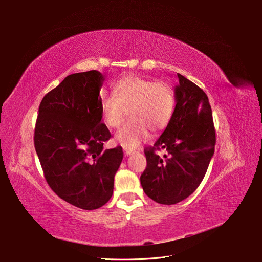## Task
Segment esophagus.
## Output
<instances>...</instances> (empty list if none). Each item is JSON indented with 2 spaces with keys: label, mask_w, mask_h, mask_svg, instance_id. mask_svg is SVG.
Masks as SVG:
<instances>
[{
  "label": "esophagus",
  "mask_w": 262,
  "mask_h": 262,
  "mask_svg": "<svg viewBox=\"0 0 262 262\" xmlns=\"http://www.w3.org/2000/svg\"><path fill=\"white\" fill-rule=\"evenodd\" d=\"M124 153L126 154V155H130V154H134V153H136V151L135 150H132V149H124Z\"/></svg>",
  "instance_id": "esophagus-1"
}]
</instances>
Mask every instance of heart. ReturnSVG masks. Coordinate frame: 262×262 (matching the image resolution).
Instances as JSON below:
<instances>
[{"mask_svg": "<svg viewBox=\"0 0 262 262\" xmlns=\"http://www.w3.org/2000/svg\"><path fill=\"white\" fill-rule=\"evenodd\" d=\"M176 108L173 88L165 81H153L129 75L115 84L113 95L100 100L101 118L110 128L119 127L128 111L130 120L116 134L123 146L134 149L154 133L164 130Z\"/></svg>", "mask_w": 262, "mask_h": 262, "instance_id": "b5f03b06", "label": "heart"}]
</instances>
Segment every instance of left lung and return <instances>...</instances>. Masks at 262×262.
I'll list each match as a JSON object with an SVG mask.
<instances>
[{"label": "left lung", "instance_id": "left-lung-1", "mask_svg": "<svg viewBox=\"0 0 262 262\" xmlns=\"http://www.w3.org/2000/svg\"><path fill=\"white\" fill-rule=\"evenodd\" d=\"M171 121L154 146L144 150L146 168L140 177L147 197L162 204L184 200L200 185L214 154L216 136L207 94L178 74ZM165 148L162 159L156 149Z\"/></svg>", "mask_w": 262, "mask_h": 262}]
</instances>
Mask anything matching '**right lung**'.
<instances>
[{"instance_id":"obj_1","label":"right lung","mask_w":262,"mask_h":262,"mask_svg":"<svg viewBox=\"0 0 262 262\" xmlns=\"http://www.w3.org/2000/svg\"><path fill=\"white\" fill-rule=\"evenodd\" d=\"M97 71L67 76L40 101L34 145L50 188L83 210L109 201L123 159L121 146L104 149L111 134L101 123Z\"/></svg>"}]
</instances>
